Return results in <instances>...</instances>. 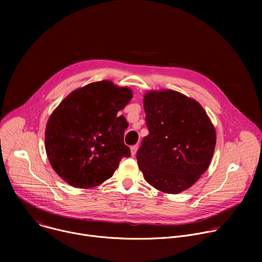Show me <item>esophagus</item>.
<instances>
[{
	"instance_id": "34e87169",
	"label": "esophagus",
	"mask_w": 262,
	"mask_h": 262,
	"mask_svg": "<svg viewBox=\"0 0 262 262\" xmlns=\"http://www.w3.org/2000/svg\"><path fill=\"white\" fill-rule=\"evenodd\" d=\"M138 148H139L138 145H134V146L130 147V154H132L133 157L136 156V154H137V151H138Z\"/></svg>"
}]
</instances>
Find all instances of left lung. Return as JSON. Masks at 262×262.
<instances>
[{"instance_id": "left-lung-1", "label": "left lung", "mask_w": 262, "mask_h": 262, "mask_svg": "<svg viewBox=\"0 0 262 262\" xmlns=\"http://www.w3.org/2000/svg\"><path fill=\"white\" fill-rule=\"evenodd\" d=\"M149 134L137 152L145 180L166 194H179L207 170L216 135L195 99L169 89L150 90L143 98Z\"/></svg>"}]
</instances>
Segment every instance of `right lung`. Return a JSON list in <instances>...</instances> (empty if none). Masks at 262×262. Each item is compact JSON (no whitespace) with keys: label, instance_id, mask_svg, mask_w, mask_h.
Returning a JSON list of instances; mask_svg holds the SVG:
<instances>
[{"label":"right lung","instance_id":"right-lung-1","mask_svg":"<svg viewBox=\"0 0 262 262\" xmlns=\"http://www.w3.org/2000/svg\"><path fill=\"white\" fill-rule=\"evenodd\" d=\"M132 98V89L104 80L73 90L54 110L46 127V151L65 182L94 188L130 156L123 142L128 123L117 114Z\"/></svg>","mask_w":262,"mask_h":262}]
</instances>
